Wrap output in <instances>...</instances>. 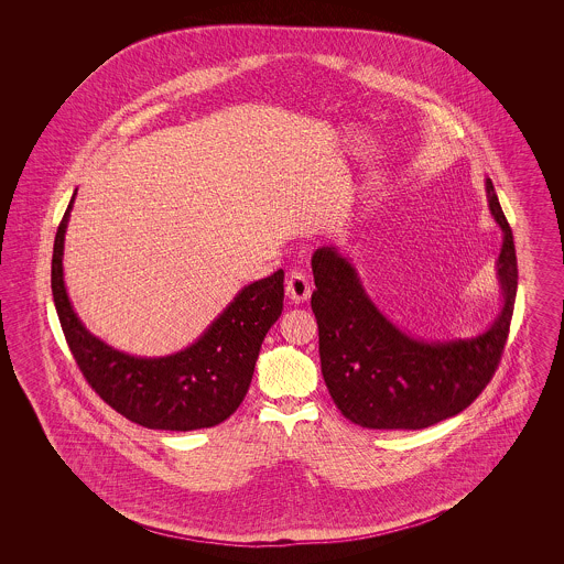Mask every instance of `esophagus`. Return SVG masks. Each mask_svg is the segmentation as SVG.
Here are the masks:
<instances>
[{
    "instance_id": "34e87169",
    "label": "esophagus",
    "mask_w": 564,
    "mask_h": 564,
    "mask_svg": "<svg viewBox=\"0 0 564 564\" xmlns=\"http://www.w3.org/2000/svg\"><path fill=\"white\" fill-rule=\"evenodd\" d=\"M311 292H313V285H311V281L306 279V274H302V272H290V276H288V281H285V294L288 297L295 302V304H300V302H304V300H308L311 297Z\"/></svg>"
}]
</instances>
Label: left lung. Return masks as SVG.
<instances>
[{"label": "left lung", "instance_id": "1", "mask_svg": "<svg viewBox=\"0 0 564 564\" xmlns=\"http://www.w3.org/2000/svg\"><path fill=\"white\" fill-rule=\"evenodd\" d=\"M488 209L503 232L497 258L501 306L467 338H416L391 322L336 245L313 253L323 380L338 410L366 430H425L474 402L499 366L510 332L518 264L510 224L490 180Z\"/></svg>", "mask_w": 564, "mask_h": 564}]
</instances>
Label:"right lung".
<instances>
[{
  "label": "right lung",
  "mask_w": 564,
  "mask_h": 564,
  "mask_svg": "<svg viewBox=\"0 0 564 564\" xmlns=\"http://www.w3.org/2000/svg\"><path fill=\"white\" fill-rule=\"evenodd\" d=\"M76 192L54 237L51 283L58 322L82 375L104 402L141 427L194 431L219 425L241 405L264 336L281 317L283 270L245 285L186 349L164 357L113 349L86 329L65 288L63 249Z\"/></svg>",
  "instance_id": "add662e5"
}]
</instances>
